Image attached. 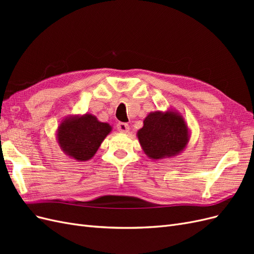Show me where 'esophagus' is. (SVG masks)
I'll return each mask as SVG.
<instances>
[{
	"label": "esophagus",
	"instance_id": "34e87169",
	"mask_svg": "<svg viewBox=\"0 0 254 254\" xmlns=\"http://www.w3.org/2000/svg\"><path fill=\"white\" fill-rule=\"evenodd\" d=\"M118 131L122 132V133H127L129 131V125L126 124V123H119L117 126Z\"/></svg>",
	"mask_w": 254,
	"mask_h": 254
}]
</instances>
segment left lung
<instances>
[{"instance_id":"8db88e82","label":"left lung","mask_w":254,"mask_h":254,"mask_svg":"<svg viewBox=\"0 0 254 254\" xmlns=\"http://www.w3.org/2000/svg\"><path fill=\"white\" fill-rule=\"evenodd\" d=\"M190 135L188 123L174 109L150 112L136 132L143 151L151 160L179 155L187 148Z\"/></svg>"}]
</instances>
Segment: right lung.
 <instances>
[{
    "mask_svg": "<svg viewBox=\"0 0 254 254\" xmlns=\"http://www.w3.org/2000/svg\"><path fill=\"white\" fill-rule=\"evenodd\" d=\"M111 130L108 123L99 122L90 113L72 114L60 122L56 139L66 156L83 162L94 157Z\"/></svg>",
    "mask_w": 254,
    "mask_h": 254,
    "instance_id": "1",
    "label": "right lung"
}]
</instances>
